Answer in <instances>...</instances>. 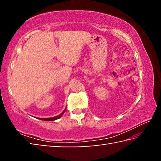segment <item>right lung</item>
<instances>
[{"instance_id": "right-lung-1", "label": "right lung", "mask_w": 161, "mask_h": 161, "mask_svg": "<svg viewBox=\"0 0 161 161\" xmlns=\"http://www.w3.org/2000/svg\"><path fill=\"white\" fill-rule=\"evenodd\" d=\"M65 111V110L62 112L60 115H59L58 116H55V117H53V118H47V119H40V120H43V121H54V120H56V119H58L59 118H61V116H62V114H64V112Z\"/></svg>"}]
</instances>
